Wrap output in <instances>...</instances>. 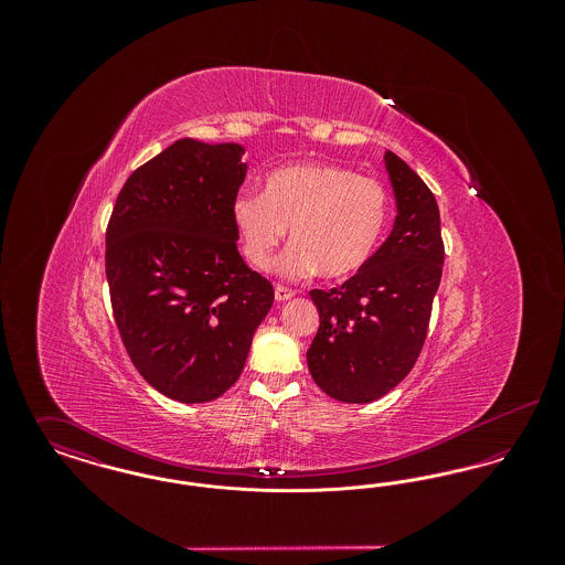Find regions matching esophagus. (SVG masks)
<instances>
[{
    "mask_svg": "<svg viewBox=\"0 0 565 565\" xmlns=\"http://www.w3.org/2000/svg\"><path fill=\"white\" fill-rule=\"evenodd\" d=\"M295 296V292L290 290V288H284V286H275V300L277 302H286V300H290Z\"/></svg>",
    "mask_w": 565,
    "mask_h": 565,
    "instance_id": "34e87169",
    "label": "esophagus"
}]
</instances>
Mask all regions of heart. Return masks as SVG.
<instances>
[{"instance_id":"obj_1","label":"heart","mask_w":565,"mask_h":565,"mask_svg":"<svg viewBox=\"0 0 565 565\" xmlns=\"http://www.w3.org/2000/svg\"><path fill=\"white\" fill-rule=\"evenodd\" d=\"M243 254L267 270L290 228V247L275 263L288 279L320 270L345 279L364 269L383 242L390 194L381 182L334 162H290L265 178L263 194L243 190L231 205Z\"/></svg>"}]
</instances>
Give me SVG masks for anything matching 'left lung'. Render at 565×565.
Listing matches in <instances>:
<instances>
[{
    "instance_id": "1",
    "label": "left lung",
    "mask_w": 565,
    "mask_h": 565,
    "mask_svg": "<svg viewBox=\"0 0 565 565\" xmlns=\"http://www.w3.org/2000/svg\"><path fill=\"white\" fill-rule=\"evenodd\" d=\"M385 169L398 210L390 237L343 286L311 290L320 328L307 351L309 373L341 403H373L411 373L443 275L445 247L431 190L390 150Z\"/></svg>"
}]
</instances>
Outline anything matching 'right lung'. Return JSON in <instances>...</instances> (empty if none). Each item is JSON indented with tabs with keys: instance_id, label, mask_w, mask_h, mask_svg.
I'll return each mask as SVG.
<instances>
[{
	"instance_id": "add662e5",
	"label": "right lung",
	"mask_w": 565,
	"mask_h": 565,
	"mask_svg": "<svg viewBox=\"0 0 565 565\" xmlns=\"http://www.w3.org/2000/svg\"><path fill=\"white\" fill-rule=\"evenodd\" d=\"M243 154L233 141L178 139L135 169L109 217L116 326L139 375L178 403H210L239 379L273 305L269 279L237 249Z\"/></svg>"
}]
</instances>
